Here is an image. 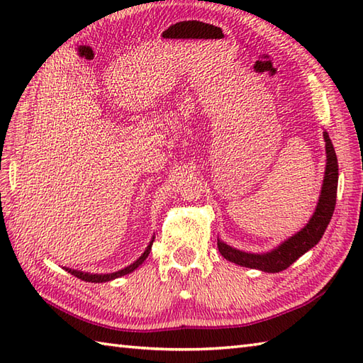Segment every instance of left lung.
<instances>
[{
    "label": "left lung",
    "mask_w": 363,
    "mask_h": 363,
    "mask_svg": "<svg viewBox=\"0 0 363 363\" xmlns=\"http://www.w3.org/2000/svg\"><path fill=\"white\" fill-rule=\"evenodd\" d=\"M326 142V169L323 179L321 194L317 207L309 223L287 240L277 245L274 250L268 252H246L233 248L218 238V251L226 260L240 267L256 268L265 273H279L289 268L293 262L303 256L304 252L312 250L317 245L329 225L335 209L337 201V186H338V162L335 156L334 145L330 142L329 134L323 133Z\"/></svg>",
    "instance_id": "obj_1"
}]
</instances>
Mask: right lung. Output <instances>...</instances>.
<instances>
[{"instance_id": "obj_1", "label": "right lung", "mask_w": 363, "mask_h": 363, "mask_svg": "<svg viewBox=\"0 0 363 363\" xmlns=\"http://www.w3.org/2000/svg\"><path fill=\"white\" fill-rule=\"evenodd\" d=\"M152 242H154V237L151 238V242L148 243V246H146V250L143 251V254L140 257H138L134 264H130L128 267H125L123 269H118V272L115 273H106V274H98V273H86V272H81V269H72V268H65V272H68L70 274L79 277V279L86 281V282H109L112 279H117V277H121L125 274H129L133 273L134 269H137L138 267H140L143 262L146 260V257L150 256V251H151V246H152Z\"/></svg>"}]
</instances>
